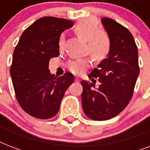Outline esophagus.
Segmentation results:
<instances>
[{"label": "esophagus", "mask_w": 150, "mask_h": 150, "mask_svg": "<svg viewBox=\"0 0 150 150\" xmlns=\"http://www.w3.org/2000/svg\"><path fill=\"white\" fill-rule=\"evenodd\" d=\"M75 82H80V79H79V78L76 76V77L75 78Z\"/></svg>", "instance_id": "obj_1"}]
</instances>
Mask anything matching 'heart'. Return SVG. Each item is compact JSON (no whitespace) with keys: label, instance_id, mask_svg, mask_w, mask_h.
<instances>
[{"label":"heart","instance_id":"heart-1","mask_svg":"<svg viewBox=\"0 0 150 150\" xmlns=\"http://www.w3.org/2000/svg\"><path fill=\"white\" fill-rule=\"evenodd\" d=\"M75 34L82 40L87 41L89 53L96 59L103 58L108 53L109 44L107 37L98 31V23L93 18H86L78 22L74 28ZM62 42L60 41V46ZM89 64L87 59H77L68 63L71 72L79 74Z\"/></svg>","mask_w":150,"mask_h":150}]
</instances>
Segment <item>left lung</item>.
I'll use <instances>...</instances> for the list:
<instances>
[{
    "label": "left lung",
    "mask_w": 150,
    "mask_h": 150,
    "mask_svg": "<svg viewBox=\"0 0 150 150\" xmlns=\"http://www.w3.org/2000/svg\"><path fill=\"white\" fill-rule=\"evenodd\" d=\"M101 23L109 38V52L89 75L92 82L99 79L100 84L96 88L93 83L81 82L82 109L95 121L112 118L127 107L139 75L138 48L132 33L111 18H102Z\"/></svg>",
    "instance_id": "1"
}]
</instances>
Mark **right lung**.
<instances>
[{"label":"right lung","instance_id":"right-lung-1","mask_svg":"<svg viewBox=\"0 0 150 150\" xmlns=\"http://www.w3.org/2000/svg\"><path fill=\"white\" fill-rule=\"evenodd\" d=\"M72 21L41 18L20 37L12 57L10 74L18 102L29 115L40 119L55 116L74 75L50 74L49 61L59 55L61 34L73 26Z\"/></svg>","mask_w":150,"mask_h":150}]
</instances>
